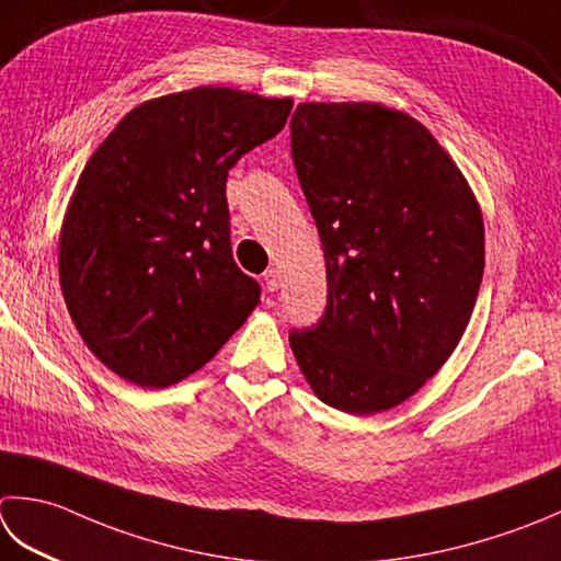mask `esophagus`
Here are the masks:
<instances>
[{"mask_svg":"<svg viewBox=\"0 0 561 561\" xmlns=\"http://www.w3.org/2000/svg\"><path fill=\"white\" fill-rule=\"evenodd\" d=\"M262 279H265V289L267 291H277L279 289V270H274V267H270L265 274H262Z\"/></svg>","mask_w":561,"mask_h":561,"instance_id":"1","label":"esophagus"}]
</instances>
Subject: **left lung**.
Here are the masks:
<instances>
[{"instance_id":"left-lung-1","label":"left lung","mask_w":561,"mask_h":561,"mask_svg":"<svg viewBox=\"0 0 561 561\" xmlns=\"http://www.w3.org/2000/svg\"><path fill=\"white\" fill-rule=\"evenodd\" d=\"M291 158L325 255L328 306L289 345L323 403L389 411L455 353L484 277V218L421 121L377 102H304Z\"/></svg>"}]
</instances>
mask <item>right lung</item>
Here are the masks:
<instances>
[{
  "mask_svg": "<svg viewBox=\"0 0 561 561\" xmlns=\"http://www.w3.org/2000/svg\"><path fill=\"white\" fill-rule=\"evenodd\" d=\"M294 102L230 87L164 94L118 121L77 180L60 289L84 345L142 389L202 369L260 304L230 252L228 170Z\"/></svg>",
  "mask_w": 561,
  "mask_h": 561,
  "instance_id": "obj_1",
  "label": "right lung"
}]
</instances>
